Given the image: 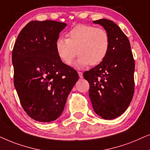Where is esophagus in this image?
<instances>
[{
  "instance_id": "esophagus-1",
  "label": "esophagus",
  "mask_w": 150,
  "mask_h": 150,
  "mask_svg": "<svg viewBox=\"0 0 150 150\" xmlns=\"http://www.w3.org/2000/svg\"><path fill=\"white\" fill-rule=\"evenodd\" d=\"M78 75H79V77H80V78H83V73H81V72H78Z\"/></svg>"
}]
</instances>
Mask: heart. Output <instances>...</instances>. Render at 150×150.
<instances>
[{
  "label": "heart",
  "mask_w": 150,
  "mask_h": 150,
  "mask_svg": "<svg viewBox=\"0 0 150 150\" xmlns=\"http://www.w3.org/2000/svg\"><path fill=\"white\" fill-rule=\"evenodd\" d=\"M67 39L59 37L55 43L57 56L69 65L77 53L79 55L73 66L83 69L95 66L105 58L110 48V37L105 30L94 26L78 25L68 32ZM77 52H76V50Z\"/></svg>",
  "instance_id": "1"
}]
</instances>
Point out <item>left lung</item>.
Instances as JSON below:
<instances>
[{
	"instance_id": "8db88e82",
	"label": "left lung",
	"mask_w": 150,
	"mask_h": 150,
	"mask_svg": "<svg viewBox=\"0 0 150 150\" xmlns=\"http://www.w3.org/2000/svg\"><path fill=\"white\" fill-rule=\"evenodd\" d=\"M104 28L110 48L100 64L83 74L90 84L94 111L104 119L117 118L128 108L134 92V60L129 41L118 25L107 19L93 21Z\"/></svg>"
}]
</instances>
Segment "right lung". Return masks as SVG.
I'll return each instance as SVG.
<instances>
[{"label": "right lung", "instance_id": "add662e5", "mask_svg": "<svg viewBox=\"0 0 150 150\" xmlns=\"http://www.w3.org/2000/svg\"><path fill=\"white\" fill-rule=\"evenodd\" d=\"M66 26L53 21H31L13 46L15 88L24 110L40 122L58 118L79 79L77 72L64 64L55 50V41Z\"/></svg>", "mask_w": 150, "mask_h": 150}]
</instances>
